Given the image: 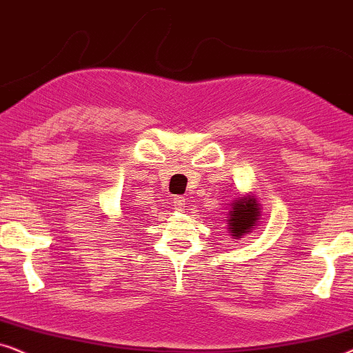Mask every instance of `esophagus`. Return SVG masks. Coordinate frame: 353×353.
Segmentation results:
<instances>
[{
	"instance_id": "34e87169",
	"label": "esophagus",
	"mask_w": 353,
	"mask_h": 353,
	"mask_svg": "<svg viewBox=\"0 0 353 353\" xmlns=\"http://www.w3.org/2000/svg\"><path fill=\"white\" fill-rule=\"evenodd\" d=\"M185 205H187L185 196H176V199H174V206H176V210H184Z\"/></svg>"
}]
</instances>
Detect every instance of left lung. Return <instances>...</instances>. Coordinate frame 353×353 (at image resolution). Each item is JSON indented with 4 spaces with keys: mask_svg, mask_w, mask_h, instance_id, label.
<instances>
[{
    "mask_svg": "<svg viewBox=\"0 0 353 353\" xmlns=\"http://www.w3.org/2000/svg\"><path fill=\"white\" fill-rule=\"evenodd\" d=\"M260 216V208L255 199H241L234 203L231 211V219H229V229H231L234 239H241L245 232H250L252 225Z\"/></svg>",
    "mask_w": 353,
    "mask_h": 353,
    "instance_id": "8db88e82",
    "label": "left lung"
}]
</instances>
